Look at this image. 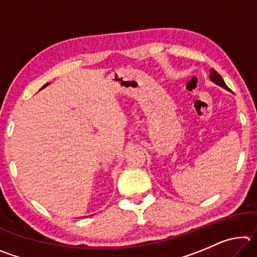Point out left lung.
Returning a JSON list of instances; mask_svg holds the SVG:
<instances>
[{"instance_id": "left-lung-1", "label": "left lung", "mask_w": 257, "mask_h": 257, "mask_svg": "<svg viewBox=\"0 0 257 257\" xmlns=\"http://www.w3.org/2000/svg\"><path fill=\"white\" fill-rule=\"evenodd\" d=\"M210 78H211V80L212 81H214L215 84H217L219 86H222V87H224L225 89H228V90H230L229 88H228V86L225 85V82L223 81V79H222V77H221L219 73H217L214 69H212V70L210 71Z\"/></svg>"}]
</instances>
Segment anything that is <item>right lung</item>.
Masks as SVG:
<instances>
[{"mask_svg":"<svg viewBox=\"0 0 257 257\" xmlns=\"http://www.w3.org/2000/svg\"><path fill=\"white\" fill-rule=\"evenodd\" d=\"M47 85H49V84H46V85H44V86H43V87H42V88H41V89H43V88H44V87H46V86H47ZM41 89H40V90H41Z\"/></svg>","mask_w":257,"mask_h":257,"instance_id":"obj_1","label":"right lung"}]
</instances>
